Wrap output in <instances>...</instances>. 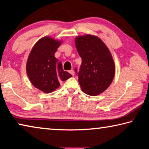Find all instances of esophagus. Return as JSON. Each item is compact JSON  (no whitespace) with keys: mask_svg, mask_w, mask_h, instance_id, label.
<instances>
[{"mask_svg":"<svg viewBox=\"0 0 149 149\" xmlns=\"http://www.w3.org/2000/svg\"><path fill=\"white\" fill-rule=\"evenodd\" d=\"M69 72L72 75V76L74 74V70H69Z\"/></svg>","mask_w":149,"mask_h":149,"instance_id":"obj_1","label":"esophagus"}]
</instances>
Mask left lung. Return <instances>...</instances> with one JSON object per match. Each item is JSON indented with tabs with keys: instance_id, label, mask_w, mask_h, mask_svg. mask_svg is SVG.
I'll return each instance as SVG.
<instances>
[{
	"instance_id": "1",
	"label": "left lung",
	"mask_w": 149,
	"mask_h": 149,
	"mask_svg": "<svg viewBox=\"0 0 149 149\" xmlns=\"http://www.w3.org/2000/svg\"><path fill=\"white\" fill-rule=\"evenodd\" d=\"M82 58L80 70L74 69L81 89L90 96H96L108 88L115 74V64L108 48L97 36L85 35L75 38Z\"/></svg>"
}]
</instances>
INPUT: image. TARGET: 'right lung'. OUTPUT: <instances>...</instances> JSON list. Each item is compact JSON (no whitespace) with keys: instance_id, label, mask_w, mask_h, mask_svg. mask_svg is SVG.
Masks as SVG:
<instances>
[{"instance_id":"obj_1","label":"right lung","mask_w":149,"mask_h":149,"mask_svg":"<svg viewBox=\"0 0 149 149\" xmlns=\"http://www.w3.org/2000/svg\"><path fill=\"white\" fill-rule=\"evenodd\" d=\"M61 41L50 37L40 39L31 49L26 64V72L34 86L50 93L60 86V82L72 75L64 71L61 62L55 57Z\"/></svg>"}]
</instances>
